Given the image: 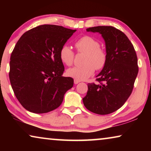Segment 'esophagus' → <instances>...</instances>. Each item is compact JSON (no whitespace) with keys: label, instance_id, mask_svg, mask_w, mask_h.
I'll list each match as a JSON object with an SVG mask.
<instances>
[{"label":"esophagus","instance_id":"obj_1","mask_svg":"<svg viewBox=\"0 0 151 151\" xmlns=\"http://www.w3.org/2000/svg\"><path fill=\"white\" fill-rule=\"evenodd\" d=\"M80 82L79 80H74V84H77Z\"/></svg>","mask_w":151,"mask_h":151}]
</instances>
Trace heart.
<instances>
[{
  "mask_svg": "<svg viewBox=\"0 0 151 151\" xmlns=\"http://www.w3.org/2000/svg\"><path fill=\"white\" fill-rule=\"evenodd\" d=\"M98 40L89 36H84L76 41L75 47L78 52L86 53L81 67H73L67 70V75L77 80H84L93 74L95 69L101 70L106 65L107 54L100 47ZM59 57L62 63L67 66L72 65L74 53L69 45L61 47Z\"/></svg>",
  "mask_w": 151,
  "mask_h": 151,
  "instance_id": "heart-1",
  "label": "heart"
}]
</instances>
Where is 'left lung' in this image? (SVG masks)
I'll return each instance as SVG.
<instances>
[{
  "label": "left lung",
  "instance_id": "left-lung-1",
  "mask_svg": "<svg viewBox=\"0 0 151 151\" xmlns=\"http://www.w3.org/2000/svg\"><path fill=\"white\" fill-rule=\"evenodd\" d=\"M86 32L102 35L107 61L96 76L100 83L88 84L87 93L82 101L91 112L107 115L121 108L131 96L138 73L137 55L128 37L113 27H94L86 29Z\"/></svg>",
  "mask_w": 151,
  "mask_h": 151
}]
</instances>
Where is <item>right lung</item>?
<instances>
[{"label":"right lung","mask_w":151,"mask_h":151,"mask_svg":"<svg viewBox=\"0 0 151 151\" xmlns=\"http://www.w3.org/2000/svg\"><path fill=\"white\" fill-rule=\"evenodd\" d=\"M76 32L62 26L43 24L24 33L16 43L9 63V80L22 106L34 113L57 109L73 79L63 77L60 49Z\"/></svg>","instance_id":"obj_1"}]
</instances>
